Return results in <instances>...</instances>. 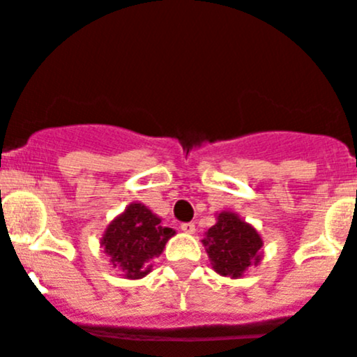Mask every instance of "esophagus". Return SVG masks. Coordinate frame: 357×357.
Returning a JSON list of instances; mask_svg holds the SVG:
<instances>
[{
  "label": "esophagus",
  "instance_id": "34e87169",
  "mask_svg": "<svg viewBox=\"0 0 357 357\" xmlns=\"http://www.w3.org/2000/svg\"><path fill=\"white\" fill-rule=\"evenodd\" d=\"M181 229L182 232H185V234H193L195 230V223L193 222H185V223H181Z\"/></svg>",
  "mask_w": 357,
  "mask_h": 357
}]
</instances>
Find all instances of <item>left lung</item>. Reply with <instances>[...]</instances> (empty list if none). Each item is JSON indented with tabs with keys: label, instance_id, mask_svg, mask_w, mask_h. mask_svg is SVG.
<instances>
[{
	"label": "left lung",
	"instance_id": "8db88e82",
	"mask_svg": "<svg viewBox=\"0 0 357 357\" xmlns=\"http://www.w3.org/2000/svg\"><path fill=\"white\" fill-rule=\"evenodd\" d=\"M214 272L238 279L252 264H259L263 239L257 230L243 222L236 213L218 214L216 225L211 227L202 239Z\"/></svg>",
	"mask_w": 357,
	"mask_h": 357
}]
</instances>
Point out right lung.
<instances>
[{
  "instance_id": "right-lung-1",
  "label": "right lung",
  "mask_w": 357,
  "mask_h": 357,
  "mask_svg": "<svg viewBox=\"0 0 357 357\" xmlns=\"http://www.w3.org/2000/svg\"><path fill=\"white\" fill-rule=\"evenodd\" d=\"M175 230L162 227L160 218L143 204H130L125 213L109 223L102 247L114 268H121L127 279H141L151 270L150 259L162 254L164 245Z\"/></svg>"
}]
</instances>
